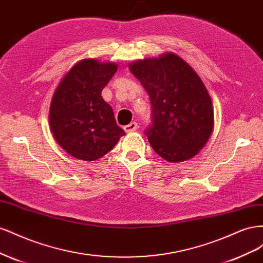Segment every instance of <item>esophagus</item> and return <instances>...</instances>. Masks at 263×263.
Here are the masks:
<instances>
[{
    "instance_id": "34e87169",
    "label": "esophagus",
    "mask_w": 263,
    "mask_h": 263,
    "mask_svg": "<svg viewBox=\"0 0 263 263\" xmlns=\"http://www.w3.org/2000/svg\"><path fill=\"white\" fill-rule=\"evenodd\" d=\"M137 127H138V125H137L136 122H132L130 124L126 125V126L124 127V130H125L126 133H133V132H135V130L137 129Z\"/></svg>"
}]
</instances>
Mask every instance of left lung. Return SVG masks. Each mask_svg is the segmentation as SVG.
<instances>
[{"label":"left lung","instance_id":"1","mask_svg":"<svg viewBox=\"0 0 263 263\" xmlns=\"http://www.w3.org/2000/svg\"><path fill=\"white\" fill-rule=\"evenodd\" d=\"M149 94L154 123L146 130L151 147L169 162L196 156L214 129L212 99L201 78L178 54L129 63Z\"/></svg>","mask_w":263,"mask_h":263}]
</instances>
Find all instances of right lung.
Instances as JSON below:
<instances>
[{
    "label": "right lung",
    "mask_w": 263,
    "mask_h": 263,
    "mask_svg": "<svg viewBox=\"0 0 263 263\" xmlns=\"http://www.w3.org/2000/svg\"><path fill=\"white\" fill-rule=\"evenodd\" d=\"M115 62L82 59L70 68L55 87L49 107L53 138L67 154L83 161L106 155L125 132L102 90L117 71Z\"/></svg>",
    "instance_id": "1"
}]
</instances>
